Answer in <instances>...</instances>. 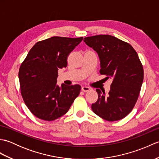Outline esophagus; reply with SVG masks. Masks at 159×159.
I'll return each instance as SVG.
<instances>
[{"label": "esophagus", "instance_id": "34e87169", "mask_svg": "<svg viewBox=\"0 0 159 159\" xmlns=\"http://www.w3.org/2000/svg\"><path fill=\"white\" fill-rule=\"evenodd\" d=\"M90 89H91L90 87H87V86H83L82 88H81V90L83 91V92H88V91H89Z\"/></svg>", "mask_w": 159, "mask_h": 159}]
</instances>
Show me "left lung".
I'll return each instance as SVG.
<instances>
[{"label": "left lung", "instance_id": "obj_1", "mask_svg": "<svg viewBox=\"0 0 159 159\" xmlns=\"http://www.w3.org/2000/svg\"><path fill=\"white\" fill-rule=\"evenodd\" d=\"M84 42L98 55L100 73L113 79L107 94L96 89L98 99L92 104V111L109 121L123 119L135 105L143 80L137 52L128 43L109 35L87 37Z\"/></svg>", "mask_w": 159, "mask_h": 159}]
</instances>
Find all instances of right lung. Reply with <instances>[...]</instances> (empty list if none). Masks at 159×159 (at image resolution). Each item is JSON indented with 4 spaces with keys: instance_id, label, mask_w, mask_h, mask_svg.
I'll list each match as a JSON object with an SVG mask.
<instances>
[{
    "instance_id": "1",
    "label": "right lung",
    "mask_w": 159,
    "mask_h": 159,
    "mask_svg": "<svg viewBox=\"0 0 159 159\" xmlns=\"http://www.w3.org/2000/svg\"><path fill=\"white\" fill-rule=\"evenodd\" d=\"M83 38L52 37L37 42L19 70L25 103L39 119L52 121L66 114L79 95V85H57L58 70L67 67L69 54Z\"/></svg>"
}]
</instances>
